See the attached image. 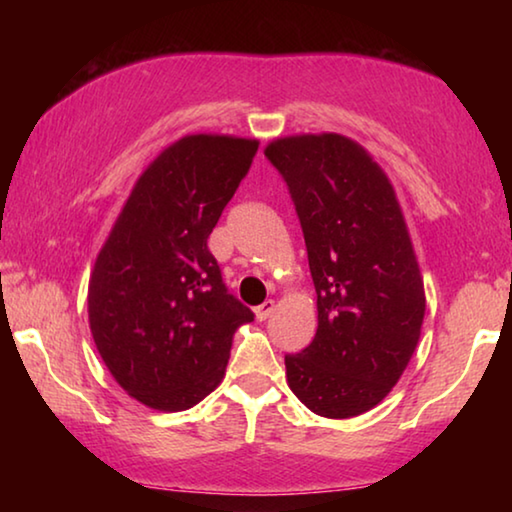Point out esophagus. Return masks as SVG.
<instances>
[{"mask_svg":"<svg viewBox=\"0 0 512 512\" xmlns=\"http://www.w3.org/2000/svg\"><path fill=\"white\" fill-rule=\"evenodd\" d=\"M273 311H275V300H266L259 307H255V316H257V320H266L273 314Z\"/></svg>","mask_w":512,"mask_h":512,"instance_id":"obj_1","label":"esophagus"}]
</instances>
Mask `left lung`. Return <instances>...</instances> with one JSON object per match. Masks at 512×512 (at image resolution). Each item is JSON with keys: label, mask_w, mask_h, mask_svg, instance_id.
Here are the masks:
<instances>
[{"label": "left lung", "mask_w": 512, "mask_h": 512, "mask_svg": "<svg viewBox=\"0 0 512 512\" xmlns=\"http://www.w3.org/2000/svg\"><path fill=\"white\" fill-rule=\"evenodd\" d=\"M264 153L296 203L316 287L314 341L284 357L289 388L316 415L354 418L391 393L420 341L427 300L400 201L345 135L277 137Z\"/></svg>", "instance_id": "8db88e82"}]
</instances>
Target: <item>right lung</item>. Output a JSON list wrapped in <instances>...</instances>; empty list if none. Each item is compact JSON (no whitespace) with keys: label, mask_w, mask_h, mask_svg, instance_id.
<instances>
[{"label":"right lung","mask_w":512,"mask_h":512,"mask_svg":"<svg viewBox=\"0 0 512 512\" xmlns=\"http://www.w3.org/2000/svg\"><path fill=\"white\" fill-rule=\"evenodd\" d=\"M257 140L185 135L142 171L94 262L92 339L124 391L155 411H187L221 384L232 336L253 311L230 296L207 250Z\"/></svg>","instance_id":"add662e5"}]
</instances>
